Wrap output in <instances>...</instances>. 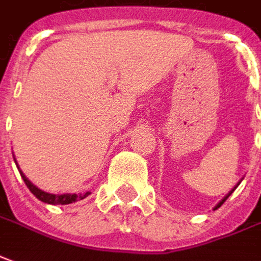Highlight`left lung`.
Segmentation results:
<instances>
[{
    "mask_svg": "<svg viewBox=\"0 0 261 261\" xmlns=\"http://www.w3.org/2000/svg\"><path fill=\"white\" fill-rule=\"evenodd\" d=\"M235 188H237V187H233V190H232V191H229L228 194H227V195H225V196H224V199H221V202H220V203H219V204H217V206H216V207H214V210H216V209H219L220 206H221V204H223V203H224V202H225V200L228 199V196H229V195H231V194H232L233 191H235Z\"/></svg>",
    "mask_w": 261,
    "mask_h": 261,
    "instance_id": "left-lung-1",
    "label": "left lung"
}]
</instances>
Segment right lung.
<instances>
[{
  "label": "right lung",
  "instance_id": "add662e5",
  "mask_svg": "<svg viewBox=\"0 0 261 261\" xmlns=\"http://www.w3.org/2000/svg\"><path fill=\"white\" fill-rule=\"evenodd\" d=\"M13 160H15V156H13ZM15 163H16V160H15ZM17 166V163H16ZM19 167V166H17ZM19 173L22 175L23 181H24V184L28 185V188L32 191V194L40 199L41 202L44 203H48V204H69V203H73V202H77V200H82L84 199L86 196L90 195V192H86V194H62V195H55V194H48V192H44L41 191L40 188H37L36 185L32 184L30 181L28 179V177L23 174L20 169H19Z\"/></svg>",
  "mask_w": 261,
  "mask_h": 261
}]
</instances>
